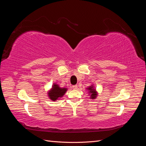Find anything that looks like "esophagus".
I'll list each match as a JSON object with an SVG mask.
<instances>
[{"label": "esophagus", "instance_id": "34e87169", "mask_svg": "<svg viewBox=\"0 0 146 146\" xmlns=\"http://www.w3.org/2000/svg\"><path fill=\"white\" fill-rule=\"evenodd\" d=\"M72 88L74 90H77V85H74L72 86Z\"/></svg>", "mask_w": 146, "mask_h": 146}]
</instances>
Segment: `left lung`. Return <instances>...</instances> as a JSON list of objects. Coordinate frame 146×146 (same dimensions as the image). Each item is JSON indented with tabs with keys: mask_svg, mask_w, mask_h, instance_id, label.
<instances>
[{
	"mask_svg": "<svg viewBox=\"0 0 146 146\" xmlns=\"http://www.w3.org/2000/svg\"><path fill=\"white\" fill-rule=\"evenodd\" d=\"M86 90L88 91V94H89V95L90 96V98L91 99H95L97 98L98 93V92L96 91V88H94L93 85L88 87L86 88Z\"/></svg>",
	"mask_w": 146,
	"mask_h": 146,
	"instance_id": "8db88e82",
	"label": "left lung"
}]
</instances>
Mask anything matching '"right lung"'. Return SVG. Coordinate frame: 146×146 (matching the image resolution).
<instances>
[{
    "label": "right lung",
    "instance_id": "obj_1",
    "mask_svg": "<svg viewBox=\"0 0 146 146\" xmlns=\"http://www.w3.org/2000/svg\"><path fill=\"white\" fill-rule=\"evenodd\" d=\"M68 89L66 88H60L58 84L54 83L51 90L48 92V96L52 101H56L64 96Z\"/></svg>",
    "mask_w": 146,
    "mask_h": 146
}]
</instances>
